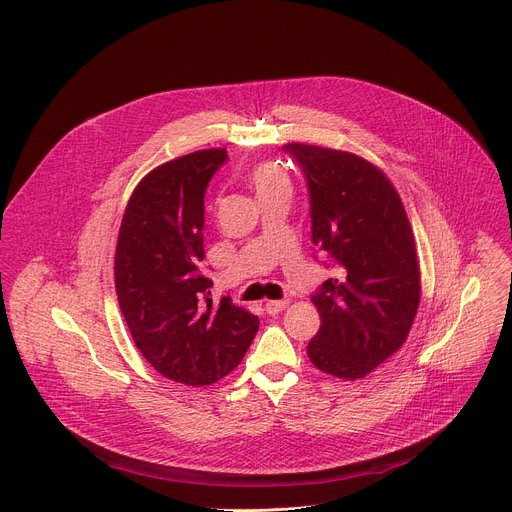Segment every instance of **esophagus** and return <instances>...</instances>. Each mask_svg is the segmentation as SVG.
<instances>
[{"instance_id": "obj_1", "label": "esophagus", "mask_w": 512, "mask_h": 512, "mask_svg": "<svg viewBox=\"0 0 512 512\" xmlns=\"http://www.w3.org/2000/svg\"><path fill=\"white\" fill-rule=\"evenodd\" d=\"M287 300H273V302H267L265 304V312L267 314H271V316H275V314H279V312H283L285 308H287Z\"/></svg>"}]
</instances>
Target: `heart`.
<instances>
[{
	"instance_id": "b5f03b06",
	"label": "heart",
	"mask_w": 512,
	"mask_h": 512,
	"mask_svg": "<svg viewBox=\"0 0 512 512\" xmlns=\"http://www.w3.org/2000/svg\"><path fill=\"white\" fill-rule=\"evenodd\" d=\"M249 182L261 202L275 196H291L294 184L287 172L275 162H259L249 172Z\"/></svg>"
}]
</instances>
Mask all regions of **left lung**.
Listing matches in <instances>:
<instances>
[{"label": "left lung", "mask_w": 512, "mask_h": 512, "mask_svg": "<svg viewBox=\"0 0 512 512\" xmlns=\"http://www.w3.org/2000/svg\"><path fill=\"white\" fill-rule=\"evenodd\" d=\"M283 152L308 182L312 241L336 263L312 296L322 324L308 356L322 373L362 379L403 346L417 314L409 218L391 180L364 158L296 141Z\"/></svg>", "instance_id": "8db88e82"}]
</instances>
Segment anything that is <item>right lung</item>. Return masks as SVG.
Here are the masks:
<instances>
[{"label": "right lung", "mask_w": 512, "mask_h": 512, "mask_svg": "<svg viewBox=\"0 0 512 512\" xmlns=\"http://www.w3.org/2000/svg\"><path fill=\"white\" fill-rule=\"evenodd\" d=\"M227 150H200L154 168L135 186L117 237L115 291L135 346L176 383L204 387L243 360L259 318L210 298L204 192Z\"/></svg>", "instance_id": "1"}]
</instances>
